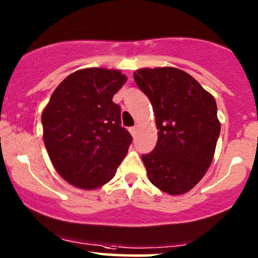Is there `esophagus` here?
<instances>
[{
    "label": "esophagus",
    "mask_w": 258,
    "mask_h": 258,
    "mask_svg": "<svg viewBox=\"0 0 258 258\" xmlns=\"http://www.w3.org/2000/svg\"><path fill=\"white\" fill-rule=\"evenodd\" d=\"M129 132L132 134L133 136H135V134L137 132V126H132V128H129Z\"/></svg>",
    "instance_id": "34e87169"
}]
</instances>
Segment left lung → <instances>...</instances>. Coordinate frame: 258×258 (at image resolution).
<instances>
[{
    "instance_id": "left-lung-1",
    "label": "left lung",
    "mask_w": 258,
    "mask_h": 258,
    "mask_svg": "<svg viewBox=\"0 0 258 258\" xmlns=\"http://www.w3.org/2000/svg\"><path fill=\"white\" fill-rule=\"evenodd\" d=\"M137 86L153 105L158 142L142 156L150 182L170 196L195 187L212 162L220 133L215 97L176 68L134 72Z\"/></svg>"
}]
</instances>
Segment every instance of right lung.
<instances>
[{
  "instance_id": "right-lung-1",
  "label": "right lung",
  "mask_w": 258,
  "mask_h": 258,
  "mask_svg": "<svg viewBox=\"0 0 258 258\" xmlns=\"http://www.w3.org/2000/svg\"><path fill=\"white\" fill-rule=\"evenodd\" d=\"M125 82L119 70H78L56 86L43 109L42 137L52 165L77 188L105 185L128 153L133 137L112 102Z\"/></svg>"
}]
</instances>
